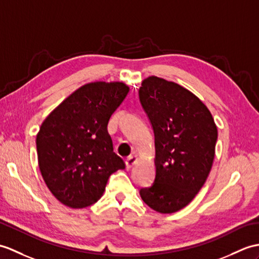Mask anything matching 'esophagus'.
Returning <instances> with one entry per match:
<instances>
[{
	"instance_id": "1",
	"label": "esophagus",
	"mask_w": 259,
	"mask_h": 259,
	"mask_svg": "<svg viewBox=\"0 0 259 259\" xmlns=\"http://www.w3.org/2000/svg\"><path fill=\"white\" fill-rule=\"evenodd\" d=\"M137 161V157L136 155H129V157L125 159L124 163H125V166H127V169H130V167L132 166V164H135V162Z\"/></svg>"
}]
</instances>
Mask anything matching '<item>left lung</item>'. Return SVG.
<instances>
[{"label": "left lung", "instance_id": "1", "mask_svg": "<svg viewBox=\"0 0 259 259\" xmlns=\"http://www.w3.org/2000/svg\"><path fill=\"white\" fill-rule=\"evenodd\" d=\"M139 99L152 125L155 178L140 195L149 207L171 214L193 200L212 169L218 128L207 107L188 89L155 76Z\"/></svg>", "mask_w": 259, "mask_h": 259}]
</instances>
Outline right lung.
I'll return each mask as SVG.
<instances>
[{
  "label": "right lung",
  "mask_w": 259,
  "mask_h": 259,
  "mask_svg": "<svg viewBox=\"0 0 259 259\" xmlns=\"http://www.w3.org/2000/svg\"><path fill=\"white\" fill-rule=\"evenodd\" d=\"M128 93L129 87L119 81L86 83L41 123L36 136L39 170L64 205H92L111 174L124 169L123 160L113 152L107 125Z\"/></svg>",
  "instance_id": "obj_1"
}]
</instances>
